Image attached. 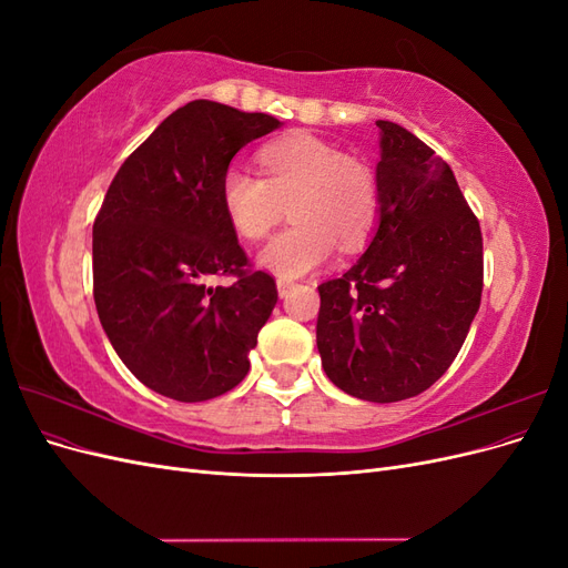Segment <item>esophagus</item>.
Returning <instances> with one entry per match:
<instances>
[{
  "label": "esophagus",
  "mask_w": 568,
  "mask_h": 568,
  "mask_svg": "<svg viewBox=\"0 0 568 568\" xmlns=\"http://www.w3.org/2000/svg\"><path fill=\"white\" fill-rule=\"evenodd\" d=\"M291 288H294V282H291V280H284V277H280L277 280V291H280V296L284 298V296H288V291Z\"/></svg>",
  "instance_id": "obj_1"
}]
</instances>
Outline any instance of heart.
Returning <instances> with one entry per match:
<instances>
[{
    "instance_id": "heart-1",
    "label": "heart",
    "mask_w": 568,
    "mask_h": 568,
    "mask_svg": "<svg viewBox=\"0 0 568 568\" xmlns=\"http://www.w3.org/2000/svg\"><path fill=\"white\" fill-rule=\"evenodd\" d=\"M263 178L227 168L220 180L222 211L236 234L263 239L284 217L294 222L257 253V263L284 280L320 267L336 248L365 246L379 220V184L363 161L315 134L296 132L267 142Z\"/></svg>"
}]
</instances>
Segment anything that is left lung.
<instances>
[{"instance_id":"1","label":"left lung","mask_w":568,"mask_h":568,"mask_svg":"<svg viewBox=\"0 0 568 568\" xmlns=\"http://www.w3.org/2000/svg\"><path fill=\"white\" fill-rule=\"evenodd\" d=\"M382 130L379 230L320 284L317 351L353 398H415L448 372L480 305L484 236L450 165L405 128Z\"/></svg>"}]
</instances>
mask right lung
<instances>
[{"label": "right lung", "mask_w": 568, "mask_h": 568, "mask_svg": "<svg viewBox=\"0 0 568 568\" xmlns=\"http://www.w3.org/2000/svg\"><path fill=\"white\" fill-rule=\"evenodd\" d=\"M280 120L196 99L115 173L92 230L94 303L125 367L151 390L201 403L248 374L277 284L239 246L220 203L234 153ZM213 276H232L211 287Z\"/></svg>", "instance_id": "right-lung-1"}]
</instances>
